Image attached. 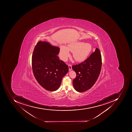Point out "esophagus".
<instances>
[{"label": "esophagus", "instance_id": "34e87169", "mask_svg": "<svg viewBox=\"0 0 132 132\" xmlns=\"http://www.w3.org/2000/svg\"><path fill=\"white\" fill-rule=\"evenodd\" d=\"M69 66V71H71V70H72V65H71V64H69L68 65Z\"/></svg>", "mask_w": 132, "mask_h": 132}]
</instances>
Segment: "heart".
Segmentation results:
<instances>
[{
	"label": "heart",
	"mask_w": 132,
	"mask_h": 132,
	"mask_svg": "<svg viewBox=\"0 0 132 132\" xmlns=\"http://www.w3.org/2000/svg\"><path fill=\"white\" fill-rule=\"evenodd\" d=\"M92 50V47L89 44L79 42H72L68 44L67 47L64 46H60V58L66 61L70 55V52H73L74 59L77 61L80 62L86 59Z\"/></svg>",
	"instance_id": "1"
}]
</instances>
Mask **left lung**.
<instances>
[{"label":"left lung","instance_id":"1","mask_svg":"<svg viewBox=\"0 0 132 132\" xmlns=\"http://www.w3.org/2000/svg\"><path fill=\"white\" fill-rule=\"evenodd\" d=\"M102 65L100 51L96 48L84 62L72 65V69L77 74L73 80L75 89L78 92H83L90 89L99 76Z\"/></svg>","mask_w":132,"mask_h":132}]
</instances>
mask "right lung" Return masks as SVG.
Masks as SVG:
<instances>
[{"label":"right lung","instance_id":"add662e5","mask_svg":"<svg viewBox=\"0 0 132 132\" xmlns=\"http://www.w3.org/2000/svg\"><path fill=\"white\" fill-rule=\"evenodd\" d=\"M60 49L44 41L38 42L32 55L33 72L38 83L47 90L59 88L62 78L69 71V67L57 55Z\"/></svg>","mask_w":132,"mask_h":132}]
</instances>
